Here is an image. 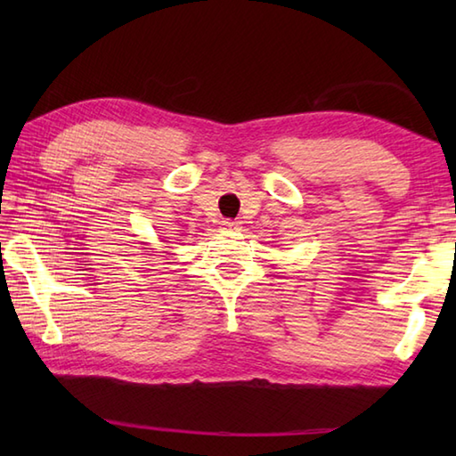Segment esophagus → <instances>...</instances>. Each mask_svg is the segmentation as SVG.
Wrapping results in <instances>:
<instances>
[{"label": "esophagus", "instance_id": "1", "mask_svg": "<svg viewBox=\"0 0 456 456\" xmlns=\"http://www.w3.org/2000/svg\"><path fill=\"white\" fill-rule=\"evenodd\" d=\"M221 225H223V229H225V231H237L239 229V223L237 221H223L221 223Z\"/></svg>", "mask_w": 456, "mask_h": 456}]
</instances>
